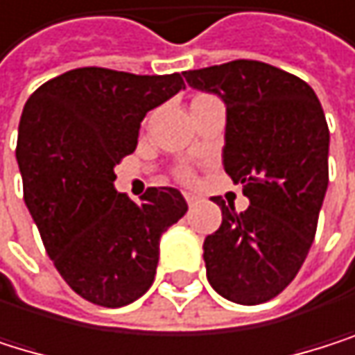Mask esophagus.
<instances>
[{"mask_svg": "<svg viewBox=\"0 0 355 355\" xmlns=\"http://www.w3.org/2000/svg\"><path fill=\"white\" fill-rule=\"evenodd\" d=\"M184 197H186V203H188L190 207H192L194 203H197V201H199V197H197V194H190V192H186V194H184Z\"/></svg>", "mask_w": 355, "mask_h": 355, "instance_id": "1", "label": "esophagus"}]
</instances>
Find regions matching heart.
Segmentation results:
<instances>
[{"instance_id": "heart-1", "label": "heart", "mask_w": 355, "mask_h": 355, "mask_svg": "<svg viewBox=\"0 0 355 355\" xmlns=\"http://www.w3.org/2000/svg\"><path fill=\"white\" fill-rule=\"evenodd\" d=\"M182 180H186V182H188V180H190V173H182Z\"/></svg>"}]
</instances>
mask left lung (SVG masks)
Returning <instances> with one entry per match:
<instances>
[{
	"label": "left lung",
	"mask_w": 355,
	"mask_h": 355,
	"mask_svg": "<svg viewBox=\"0 0 355 355\" xmlns=\"http://www.w3.org/2000/svg\"><path fill=\"white\" fill-rule=\"evenodd\" d=\"M226 105L222 163L250 199L245 211L214 197L222 224L205 237L211 288L239 305L275 298L303 267L328 188L326 116L313 88L260 61L184 71Z\"/></svg>",
	"instance_id": "1"
}]
</instances>
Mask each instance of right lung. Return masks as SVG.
I'll return each instance as SVG.
<instances>
[{
    "label": "right lung",
    "mask_w": 355,
    "mask_h": 355,
    "mask_svg": "<svg viewBox=\"0 0 355 355\" xmlns=\"http://www.w3.org/2000/svg\"><path fill=\"white\" fill-rule=\"evenodd\" d=\"M184 88L180 73L80 67L27 99L16 141L25 205L67 286L101 307H125L154 282L158 243L188 205L178 188L141 203L114 188L146 114Z\"/></svg>",
    "instance_id": "right-lung-1"
}]
</instances>
